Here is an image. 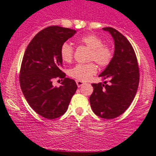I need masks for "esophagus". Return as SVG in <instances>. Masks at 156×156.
Wrapping results in <instances>:
<instances>
[{
    "label": "esophagus",
    "mask_w": 156,
    "mask_h": 156,
    "mask_svg": "<svg viewBox=\"0 0 156 156\" xmlns=\"http://www.w3.org/2000/svg\"><path fill=\"white\" fill-rule=\"evenodd\" d=\"M76 84H77V86H78V87H82L83 85L84 84V82H83V81L76 80Z\"/></svg>",
    "instance_id": "1"
}]
</instances>
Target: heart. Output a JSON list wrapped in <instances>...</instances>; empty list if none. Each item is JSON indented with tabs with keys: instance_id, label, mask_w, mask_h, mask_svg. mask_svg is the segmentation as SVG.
<instances>
[{
	"instance_id": "b5f03b06",
	"label": "heart",
	"mask_w": 156,
	"mask_h": 156,
	"mask_svg": "<svg viewBox=\"0 0 156 156\" xmlns=\"http://www.w3.org/2000/svg\"><path fill=\"white\" fill-rule=\"evenodd\" d=\"M79 42L90 49L88 61H94L101 67H105L113 58V50L108 44H103L102 39L95 34H87L79 39ZM60 56L64 62L73 61L74 49L70 44L66 42L60 48ZM97 73V66L94 62L78 64L69 71V75L78 80H87Z\"/></svg>"
}]
</instances>
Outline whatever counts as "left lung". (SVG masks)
Wrapping results in <instances>:
<instances>
[{
	"label": "left lung",
	"mask_w": 156,
	"mask_h": 156,
	"mask_svg": "<svg viewBox=\"0 0 156 156\" xmlns=\"http://www.w3.org/2000/svg\"><path fill=\"white\" fill-rule=\"evenodd\" d=\"M109 32L115 42V51L111 62L99 75L104 83H92L94 91L90 97V107L97 115L112 119L122 115L130 105L139 84V68L134 50L129 41L112 27ZM108 81L110 83L107 84Z\"/></svg>",
	"instance_id": "1"
}]
</instances>
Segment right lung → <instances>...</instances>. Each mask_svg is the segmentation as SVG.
I'll return each instance as SVG.
<instances>
[{"label":"right lung","instance_id":"add662e5","mask_svg":"<svg viewBox=\"0 0 156 156\" xmlns=\"http://www.w3.org/2000/svg\"><path fill=\"white\" fill-rule=\"evenodd\" d=\"M76 33L58 26L47 27L33 38L23 55L19 75L22 91L30 107L46 119L62 115L77 89L75 81L61 70L60 56L62 44ZM55 78L63 79L59 88L52 85Z\"/></svg>","mask_w":156,"mask_h":156}]
</instances>
